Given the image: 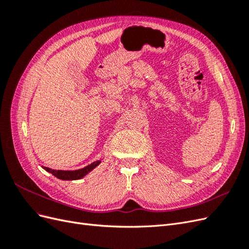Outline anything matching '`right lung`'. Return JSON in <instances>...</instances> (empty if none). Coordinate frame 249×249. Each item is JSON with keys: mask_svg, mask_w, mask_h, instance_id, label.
Returning a JSON list of instances; mask_svg holds the SVG:
<instances>
[{"mask_svg": "<svg viewBox=\"0 0 249 249\" xmlns=\"http://www.w3.org/2000/svg\"><path fill=\"white\" fill-rule=\"evenodd\" d=\"M101 163V160L99 161H94L93 163L87 165L86 167L84 168H81V169H77V170H55V169H52L49 167H43L42 168L52 173L53 176H55L56 178H60V179H63V180H73V179H80L82 178H84L87 173H89L91 170H93L97 165Z\"/></svg>", "mask_w": 249, "mask_h": 249, "instance_id": "right-lung-1", "label": "right lung"}]
</instances>
